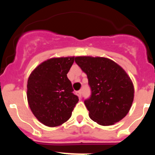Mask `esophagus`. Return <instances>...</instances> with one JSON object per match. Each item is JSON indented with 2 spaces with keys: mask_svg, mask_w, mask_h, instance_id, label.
Masks as SVG:
<instances>
[{
  "mask_svg": "<svg viewBox=\"0 0 155 155\" xmlns=\"http://www.w3.org/2000/svg\"><path fill=\"white\" fill-rule=\"evenodd\" d=\"M77 95H78V96H79V97H81V91H78Z\"/></svg>",
  "mask_w": 155,
  "mask_h": 155,
  "instance_id": "1",
  "label": "esophagus"
}]
</instances>
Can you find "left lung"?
Instances as JSON below:
<instances>
[{"label":"left lung","mask_w":155,"mask_h":155,"mask_svg":"<svg viewBox=\"0 0 155 155\" xmlns=\"http://www.w3.org/2000/svg\"><path fill=\"white\" fill-rule=\"evenodd\" d=\"M75 62L87 74L91 88V97L84 101L90 119L103 126L122 120L134 98V86L128 74L107 58L78 56Z\"/></svg>","instance_id":"obj_1"}]
</instances>
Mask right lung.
<instances>
[{
  "mask_svg": "<svg viewBox=\"0 0 155 155\" xmlns=\"http://www.w3.org/2000/svg\"><path fill=\"white\" fill-rule=\"evenodd\" d=\"M74 62V56L50 58L39 64L28 77V105L44 125L54 127L63 124L71 117L79 101L67 77Z\"/></svg>",
  "mask_w": 155,
  "mask_h": 155,
  "instance_id": "obj_1",
  "label": "right lung"
}]
</instances>
